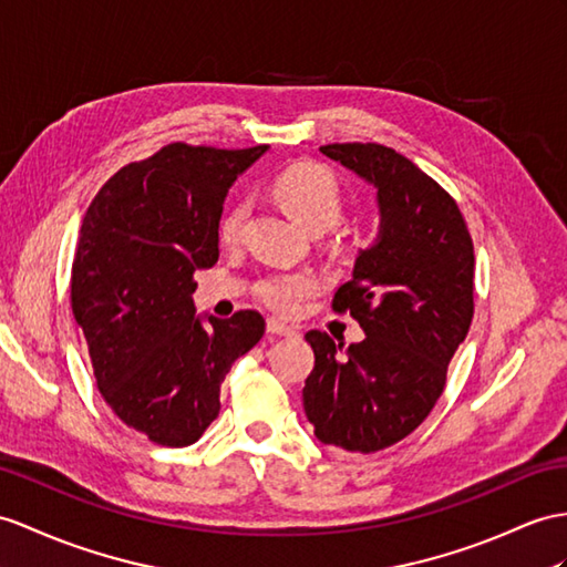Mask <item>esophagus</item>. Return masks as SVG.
<instances>
[{
  "mask_svg": "<svg viewBox=\"0 0 567 567\" xmlns=\"http://www.w3.org/2000/svg\"><path fill=\"white\" fill-rule=\"evenodd\" d=\"M267 331H269V334H276V337H296L298 334V327L276 320V317H269V320H267Z\"/></svg>",
  "mask_w": 567,
  "mask_h": 567,
  "instance_id": "obj_1",
  "label": "esophagus"
}]
</instances>
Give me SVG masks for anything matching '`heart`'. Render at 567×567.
Masks as SVG:
<instances>
[{
  "mask_svg": "<svg viewBox=\"0 0 567 567\" xmlns=\"http://www.w3.org/2000/svg\"><path fill=\"white\" fill-rule=\"evenodd\" d=\"M271 195L298 224L315 233H324L339 224L343 214V197L334 175L317 163H293L271 179ZM245 206L233 204L218 224V236L233 245L243 233ZM312 271H279L269 274L257 286V296L276 312H296L308 296L317 291Z\"/></svg>",
  "mask_w": 567,
  "mask_h": 567,
  "instance_id": "heart-1",
  "label": "heart"
}]
</instances>
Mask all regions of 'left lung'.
I'll return each instance as SVG.
<instances>
[{
  "label": "left lung",
  "mask_w": 567,
  "mask_h": 567,
  "mask_svg": "<svg viewBox=\"0 0 567 567\" xmlns=\"http://www.w3.org/2000/svg\"><path fill=\"white\" fill-rule=\"evenodd\" d=\"M375 189L378 236L334 296L365 339L343 351L308 331L315 368L302 409L324 445L378 452L423 423L474 317V245L457 202L409 158L380 144L320 148Z\"/></svg>",
  "instance_id": "8db88e82"
}]
</instances>
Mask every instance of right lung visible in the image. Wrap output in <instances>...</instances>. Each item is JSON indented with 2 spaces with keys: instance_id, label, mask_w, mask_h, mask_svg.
<instances>
[{
  "instance_id": "1",
  "label": "right lung",
  "mask_w": 567,
  "mask_h": 567,
  "mask_svg": "<svg viewBox=\"0 0 567 567\" xmlns=\"http://www.w3.org/2000/svg\"><path fill=\"white\" fill-rule=\"evenodd\" d=\"M267 148L163 146L110 177L81 224L72 310L95 382L156 445L197 443L218 416L226 372L265 334L255 310L197 315L192 276L216 265L228 189Z\"/></svg>"
}]
</instances>
